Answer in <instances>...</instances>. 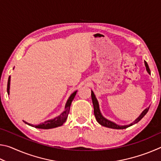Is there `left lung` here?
Listing matches in <instances>:
<instances>
[{"instance_id": "1", "label": "left lung", "mask_w": 161, "mask_h": 161, "mask_svg": "<svg viewBox=\"0 0 161 161\" xmlns=\"http://www.w3.org/2000/svg\"><path fill=\"white\" fill-rule=\"evenodd\" d=\"M144 63H145V66H146V68L147 72H148L149 75H151V70H150V69H149L148 63H147L146 61H144ZM91 95H92V103H93V105H94V116H95V117H96V119H97V122L103 126H105V127H107V128H111V129H126V128L129 127L130 126H132V125H133V124H137L138 122L140 120L142 119L143 117L146 115L147 112L148 111L149 108H150V106H149V107H148L146 108H145V109H144L142 111V113L140 114L139 116H138L136 119H135V121L132 122L131 124H127V125H119V124H117L116 123H114V122H113V121H110V120L106 119L105 117L102 115V112H101L100 108H99V102H98V100L96 98V96H95L94 92L92 90Z\"/></svg>"}]
</instances>
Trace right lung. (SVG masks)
Returning <instances> with one entry per match:
<instances>
[{"label": "right lung", "mask_w": 161, "mask_h": 161, "mask_svg": "<svg viewBox=\"0 0 161 161\" xmlns=\"http://www.w3.org/2000/svg\"><path fill=\"white\" fill-rule=\"evenodd\" d=\"M13 69H14V68H13ZM10 76H9L8 80V85H7V92L8 94H10ZM77 90H76L70 95L69 99H67L66 103H65L64 111L60 114V115H59L58 116L55 117V118L52 119L50 120H47V121L43 122V123H41L38 125H33V124H29V123H28V122H26L25 121H23L25 122L26 124L29 125V126L37 128V129H53V128L61 126L62 125H63L64 122L66 121L67 116H68V114H69V112L71 103H72V102L73 101V99H74V98L75 97L76 94H77Z\"/></svg>", "instance_id": "obj_1"}]
</instances>
